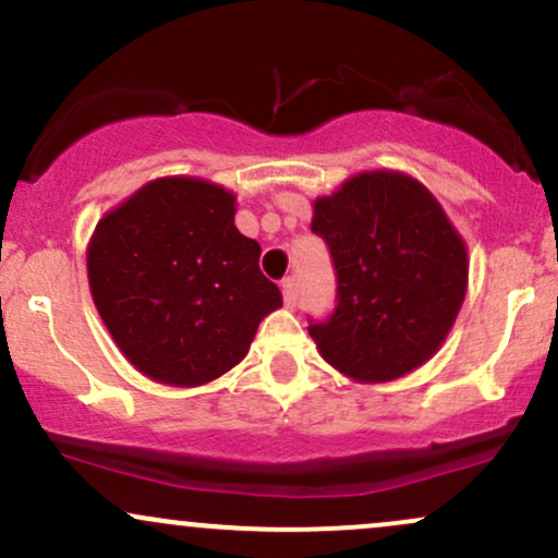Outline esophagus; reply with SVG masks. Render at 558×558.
I'll return each instance as SVG.
<instances>
[{"label": "esophagus", "instance_id": "1", "mask_svg": "<svg viewBox=\"0 0 558 558\" xmlns=\"http://www.w3.org/2000/svg\"><path fill=\"white\" fill-rule=\"evenodd\" d=\"M283 301L288 306H296L299 304V280L293 278V275H288V278L283 280Z\"/></svg>", "mask_w": 558, "mask_h": 558}]
</instances>
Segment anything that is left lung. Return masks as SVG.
Returning a JSON list of instances; mask_svg holds the SVG:
<instances>
[{
  "label": "left lung",
  "instance_id": "left-lung-1",
  "mask_svg": "<svg viewBox=\"0 0 558 558\" xmlns=\"http://www.w3.org/2000/svg\"><path fill=\"white\" fill-rule=\"evenodd\" d=\"M312 233L336 267V310L312 323L323 360L356 383H388L446 341L466 293V246L414 178L373 170L315 202Z\"/></svg>",
  "mask_w": 558,
  "mask_h": 558
}]
</instances>
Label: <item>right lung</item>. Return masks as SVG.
I'll return each instance as SVG.
<instances>
[{"label": "right lung", "instance_id": "right-lung-1", "mask_svg": "<svg viewBox=\"0 0 558 558\" xmlns=\"http://www.w3.org/2000/svg\"><path fill=\"white\" fill-rule=\"evenodd\" d=\"M235 196L202 178H157L107 213L88 241V286L125 360L165 386H202L246 356L283 306L239 233Z\"/></svg>", "mask_w": 558, "mask_h": 558}]
</instances>
